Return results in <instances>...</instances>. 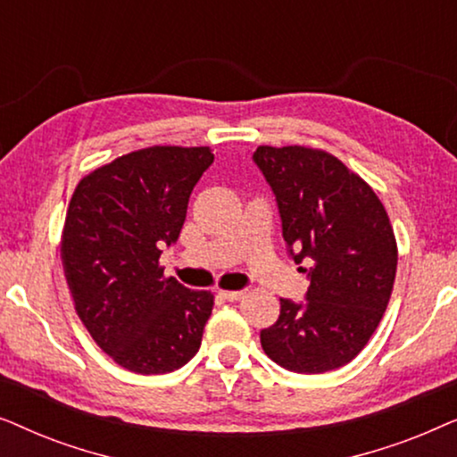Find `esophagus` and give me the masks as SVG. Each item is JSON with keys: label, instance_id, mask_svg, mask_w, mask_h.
<instances>
[{"label": "esophagus", "instance_id": "34e87169", "mask_svg": "<svg viewBox=\"0 0 457 457\" xmlns=\"http://www.w3.org/2000/svg\"><path fill=\"white\" fill-rule=\"evenodd\" d=\"M220 295L228 302H239V299L245 295V291H220Z\"/></svg>", "mask_w": 457, "mask_h": 457}]
</instances>
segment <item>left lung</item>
<instances>
[{"mask_svg": "<svg viewBox=\"0 0 457 457\" xmlns=\"http://www.w3.org/2000/svg\"><path fill=\"white\" fill-rule=\"evenodd\" d=\"M253 162L277 197L295 264L312 260L305 302L280 299L262 349L285 370L345 366L377 330L397 270L393 227L372 187L339 158L302 145H260Z\"/></svg>", "mask_w": 457, "mask_h": 457, "instance_id": "obj_1", "label": "left lung"}]
</instances>
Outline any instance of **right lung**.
Instances as JSON below:
<instances>
[{
  "mask_svg": "<svg viewBox=\"0 0 457 457\" xmlns=\"http://www.w3.org/2000/svg\"><path fill=\"white\" fill-rule=\"evenodd\" d=\"M210 147L154 145L80 179L62 230V266L93 341L137 374L185 366L202 345L210 291L164 277L160 253L177 243Z\"/></svg>",
  "mask_w": 457,
  "mask_h": 457,
  "instance_id": "1",
  "label": "right lung"
}]
</instances>
